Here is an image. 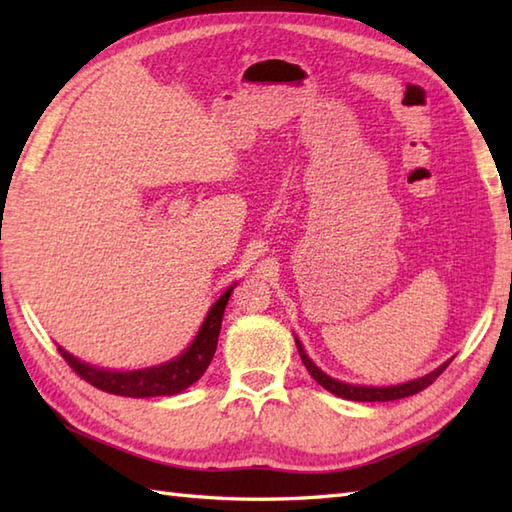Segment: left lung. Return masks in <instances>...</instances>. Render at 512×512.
Wrapping results in <instances>:
<instances>
[{"label": "left lung", "mask_w": 512, "mask_h": 512, "mask_svg": "<svg viewBox=\"0 0 512 512\" xmlns=\"http://www.w3.org/2000/svg\"><path fill=\"white\" fill-rule=\"evenodd\" d=\"M297 341V350H299V356L303 365H306V369L310 372V376L317 380V383L323 387L332 391L334 396L339 398H345V400H358V402H387V400H398V398H407V396H413L418 394V391L427 389L433 380H436L444 369L449 367L451 361L442 363L438 369H433V372L424 374L422 378H416V380H409V383H400V385H391V387H363V385H350V383H341V380H336L332 376H328L325 372H321V369L314 365L310 361V356L306 354V350H303L299 339Z\"/></svg>", "instance_id": "8db88e82"}]
</instances>
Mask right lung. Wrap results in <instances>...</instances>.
<instances>
[{"mask_svg":"<svg viewBox=\"0 0 512 512\" xmlns=\"http://www.w3.org/2000/svg\"><path fill=\"white\" fill-rule=\"evenodd\" d=\"M235 284L228 288L224 295L213 303V308L206 314L202 328L195 336L193 343L184 350L178 358L167 361L156 367L134 369V372H112V369H101L79 361L70 352L59 347L61 356L65 358L76 374L83 380H88L96 389H103L114 396H129V398H151V396H173L191 387L195 380H200L206 372V367L213 361L217 336H220L224 308L231 297Z\"/></svg>","mask_w":512,"mask_h":512,"instance_id":"obj_1","label":"right lung"}]
</instances>
